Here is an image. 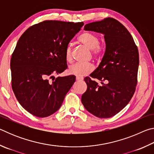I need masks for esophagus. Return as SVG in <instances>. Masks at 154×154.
<instances>
[{
	"instance_id": "1",
	"label": "esophagus",
	"mask_w": 154,
	"mask_h": 154,
	"mask_svg": "<svg viewBox=\"0 0 154 154\" xmlns=\"http://www.w3.org/2000/svg\"><path fill=\"white\" fill-rule=\"evenodd\" d=\"M83 79V77H81V76H77L76 77V80L77 81H82Z\"/></svg>"
}]
</instances>
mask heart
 I'll list each match as a JSON object with an SVG mask.
<instances>
[{"instance_id":"obj_1","label":"heart","mask_w":154,"mask_h":154,"mask_svg":"<svg viewBox=\"0 0 154 154\" xmlns=\"http://www.w3.org/2000/svg\"><path fill=\"white\" fill-rule=\"evenodd\" d=\"M79 41L85 48L92 50L93 56L94 57H97L100 54L102 48L99 45L98 37L94 34L89 32H83L79 36ZM65 58L68 62H71L72 61V48L71 45L68 46L66 49ZM93 70V65L90 63H76L69 67V72L71 75L82 77L90 73Z\"/></svg>"}]
</instances>
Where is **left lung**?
Masks as SVG:
<instances>
[{
    "label": "left lung",
    "instance_id": "8db88e82",
    "mask_svg": "<svg viewBox=\"0 0 154 154\" xmlns=\"http://www.w3.org/2000/svg\"><path fill=\"white\" fill-rule=\"evenodd\" d=\"M84 30L104 35L106 48L100 64L90 75L101 84L85 77L88 88L82 102L96 117L111 118L133 96L137 83L139 51L128 30L114 18L90 23L85 25Z\"/></svg>",
    "mask_w": 154,
    "mask_h": 154
}]
</instances>
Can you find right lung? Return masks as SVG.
I'll use <instances>...</instances> for the list:
<instances>
[{
  "label": "right lung",
  "mask_w": 154,
  "mask_h": 154,
  "mask_svg": "<svg viewBox=\"0 0 154 154\" xmlns=\"http://www.w3.org/2000/svg\"><path fill=\"white\" fill-rule=\"evenodd\" d=\"M83 24L46 20L28 28L18 40L11 59L12 89L33 116L56 112L75 83L74 75L52 77L67 69L66 49Z\"/></svg>",
  "instance_id": "obj_1"
}]
</instances>
